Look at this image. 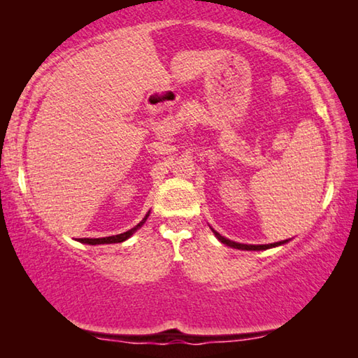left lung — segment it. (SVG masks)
Here are the masks:
<instances>
[{"label": "left lung", "instance_id": "obj_1", "mask_svg": "<svg viewBox=\"0 0 358 358\" xmlns=\"http://www.w3.org/2000/svg\"><path fill=\"white\" fill-rule=\"evenodd\" d=\"M213 234L217 237V240L221 241V243L227 245L230 248H235V250H246V251H262V250H270V248H275V246H280V245H284L286 243L287 240L284 241H276V243H270V245H243V243H235V241H230L227 238H224L222 235H220L216 232V230H213Z\"/></svg>", "mask_w": 358, "mask_h": 358}]
</instances>
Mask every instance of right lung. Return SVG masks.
Wrapping results in <instances>:
<instances>
[{"label": "right lung", "mask_w": 358, "mask_h": 358, "mask_svg": "<svg viewBox=\"0 0 358 358\" xmlns=\"http://www.w3.org/2000/svg\"><path fill=\"white\" fill-rule=\"evenodd\" d=\"M147 217H148V215L143 217V220L137 224L136 227H132L131 230H128V232H124V234H118V235H112V237H104V238H78V241H80V243H87V245H108V243H121V241H124V240H128L132 234L136 232V230L142 226V224L147 221Z\"/></svg>", "instance_id": "add662e5"}]
</instances>
